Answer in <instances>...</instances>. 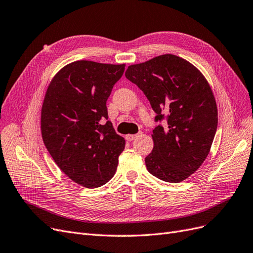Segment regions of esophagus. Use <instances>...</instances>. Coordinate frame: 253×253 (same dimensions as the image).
Returning <instances> with one entry per match:
<instances>
[{"instance_id": "obj_1", "label": "esophagus", "mask_w": 253, "mask_h": 253, "mask_svg": "<svg viewBox=\"0 0 253 253\" xmlns=\"http://www.w3.org/2000/svg\"><path fill=\"white\" fill-rule=\"evenodd\" d=\"M141 133H138V134H135V135H126V140H128V141H132V140H134L135 138H137L139 135H140Z\"/></svg>"}]
</instances>
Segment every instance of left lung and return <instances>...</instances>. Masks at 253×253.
<instances>
[{
  "instance_id": "obj_1",
  "label": "left lung",
  "mask_w": 253,
  "mask_h": 253,
  "mask_svg": "<svg viewBox=\"0 0 253 253\" xmlns=\"http://www.w3.org/2000/svg\"><path fill=\"white\" fill-rule=\"evenodd\" d=\"M126 77L149 99L155 120L168 121L153 129L147 170L165 182L185 180L206 159L216 132L217 109L210 84L194 65L173 54L128 66Z\"/></svg>"
}]
</instances>
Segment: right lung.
Returning <instances> with one entry per match:
<instances>
[{
    "label": "right lung",
    "instance_id": "1",
    "mask_svg": "<svg viewBox=\"0 0 253 253\" xmlns=\"http://www.w3.org/2000/svg\"><path fill=\"white\" fill-rule=\"evenodd\" d=\"M126 65L77 60L52 78L41 115L42 141L77 184L99 187L115 175L126 140L108 120L107 100ZM101 119L107 123L101 125Z\"/></svg>",
    "mask_w": 253,
    "mask_h": 253
}]
</instances>
